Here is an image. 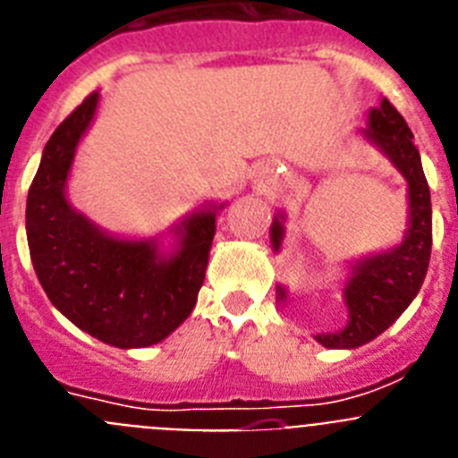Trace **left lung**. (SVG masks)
Wrapping results in <instances>:
<instances>
[{"label":"left lung","mask_w":458,"mask_h":458,"mask_svg":"<svg viewBox=\"0 0 458 458\" xmlns=\"http://www.w3.org/2000/svg\"><path fill=\"white\" fill-rule=\"evenodd\" d=\"M362 135L386 153L406 179L408 229L396 248L355 261L344 289L349 323L339 333L317 335V342L326 349H358L380 333H386L418 295L431 257V194L424 179L420 151L412 144L411 128L394 105L383 98L378 107L369 112ZM282 222L284 216L279 213L270 226V242L275 252H279L284 238ZM277 298H286L282 286H277Z\"/></svg>","instance_id":"left-lung-1"}]
</instances>
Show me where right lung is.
Instances as JSON below:
<instances>
[{"label": "right lung", "mask_w": 458, "mask_h": 458, "mask_svg": "<svg viewBox=\"0 0 458 458\" xmlns=\"http://www.w3.org/2000/svg\"><path fill=\"white\" fill-rule=\"evenodd\" d=\"M98 98V91L89 93L43 148L27 197V242L40 286L68 321L116 349H144L190 317L222 204L176 225L172 254L160 252L156 241L109 236L72 208L66 181Z\"/></svg>", "instance_id": "obj_1"}]
</instances>
